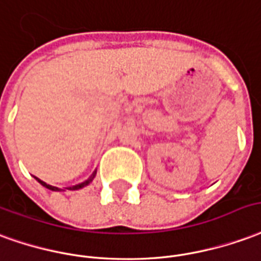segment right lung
<instances>
[{"mask_svg":"<svg viewBox=\"0 0 261 261\" xmlns=\"http://www.w3.org/2000/svg\"><path fill=\"white\" fill-rule=\"evenodd\" d=\"M94 177H95V173L94 174H91V177L88 178V180H86L84 182H81V184H77V186H73V187H68L67 190H80V188H83V187H86L88 186L90 182H91L92 180H94ZM36 180L42 184L43 187H46L47 190H51V191H60V188H57V187H53V186H49V184H46L45 181H42V180H39V178H36Z\"/></svg>","mask_w":261,"mask_h":261,"instance_id":"add662e5","label":"right lung"}]
</instances>
